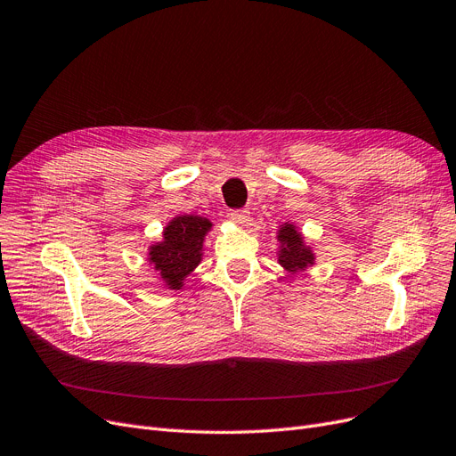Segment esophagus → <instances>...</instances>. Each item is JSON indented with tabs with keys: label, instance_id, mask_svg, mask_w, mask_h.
<instances>
[{
	"label": "esophagus",
	"instance_id": "esophagus-1",
	"mask_svg": "<svg viewBox=\"0 0 456 456\" xmlns=\"http://www.w3.org/2000/svg\"><path fill=\"white\" fill-rule=\"evenodd\" d=\"M230 216H232V221L235 224H240V226H248L250 224V211L248 209H233L230 213Z\"/></svg>",
	"mask_w": 456,
	"mask_h": 456
}]
</instances>
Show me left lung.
<instances>
[{"label": "left lung", "mask_w": 456, "mask_h": 456, "mask_svg": "<svg viewBox=\"0 0 456 456\" xmlns=\"http://www.w3.org/2000/svg\"><path fill=\"white\" fill-rule=\"evenodd\" d=\"M277 240L281 241L279 248V264L288 273H301L306 267L314 265V252L311 247L305 245L303 235L294 224H282L279 230Z\"/></svg>", "instance_id": "1"}]
</instances>
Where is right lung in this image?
<instances>
[{
    "label": "right lung",
    "instance_id": "1",
    "mask_svg": "<svg viewBox=\"0 0 456 456\" xmlns=\"http://www.w3.org/2000/svg\"><path fill=\"white\" fill-rule=\"evenodd\" d=\"M211 221L198 215H179L167 224L162 241L150 247L148 260L170 289L183 288L185 279L202 262L204 238Z\"/></svg>",
    "mask_w": 456,
    "mask_h": 456
}]
</instances>
